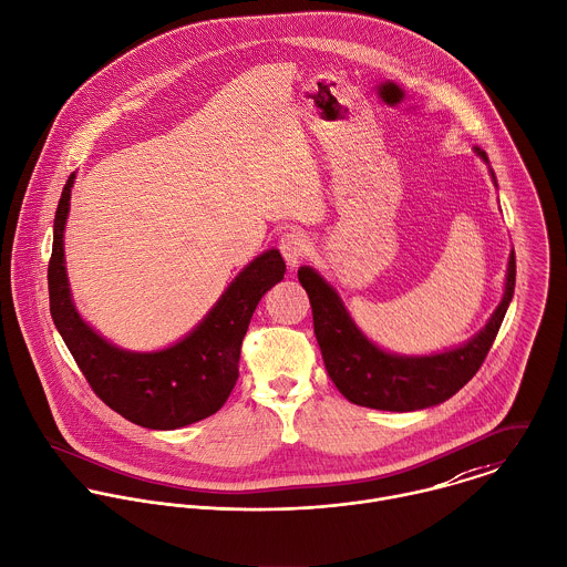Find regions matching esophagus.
Segmentation results:
<instances>
[{"instance_id":"1","label":"esophagus","mask_w":567,"mask_h":567,"mask_svg":"<svg viewBox=\"0 0 567 567\" xmlns=\"http://www.w3.org/2000/svg\"><path fill=\"white\" fill-rule=\"evenodd\" d=\"M279 250H281L284 259H286V264L290 268H297L306 259V255L310 250V239H308V235L303 230L292 228V230H288V233H284L279 237Z\"/></svg>"}]
</instances>
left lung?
Here are the masks:
<instances>
[{"instance_id":"8db88e82","label":"left lung","mask_w":567,"mask_h":567,"mask_svg":"<svg viewBox=\"0 0 567 567\" xmlns=\"http://www.w3.org/2000/svg\"><path fill=\"white\" fill-rule=\"evenodd\" d=\"M477 154L488 163L484 152L477 150ZM299 281L310 297L315 334L328 377L337 389L361 406L415 411L449 400L482 368L515 292V252H511L508 259L504 299L484 330L462 348L433 357H398L382 352L357 328L341 297L315 268L301 266Z\"/></svg>"}]
</instances>
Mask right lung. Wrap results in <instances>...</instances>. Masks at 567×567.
<instances>
[{
    "instance_id": "add662e5",
    "label": "right lung",
    "mask_w": 567,
    "mask_h": 567,
    "mask_svg": "<svg viewBox=\"0 0 567 567\" xmlns=\"http://www.w3.org/2000/svg\"><path fill=\"white\" fill-rule=\"evenodd\" d=\"M74 174L56 215L48 264L50 315L94 393L134 424L172 431L213 415L239 378V352L259 299L284 279L279 250L255 257L181 343L161 352H127L99 337L76 312L63 257V230Z\"/></svg>"
}]
</instances>
